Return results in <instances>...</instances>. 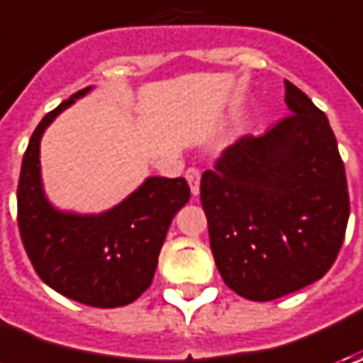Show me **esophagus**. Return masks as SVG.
Segmentation results:
<instances>
[{"label":"esophagus","mask_w":363,"mask_h":363,"mask_svg":"<svg viewBox=\"0 0 363 363\" xmlns=\"http://www.w3.org/2000/svg\"><path fill=\"white\" fill-rule=\"evenodd\" d=\"M200 169H196V167H189L188 172H186V179H188L189 189H191V196H198L200 194Z\"/></svg>","instance_id":"34e87169"}]
</instances>
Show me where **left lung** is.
<instances>
[{
	"instance_id": "left-lung-1",
	"label": "left lung",
	"mask_w": 363,
	"mask_h": 363,
	"mask_svg": "<svg viewBox=\"0 0 363 363\" xmlns=\"http://www.w3.org/2000/svg\"><path fill=\"white\" fill-rule=\"evenodd\" d=\"M291 115L224 149L202 175L200 198L224 283L272 301L319 281L335 262L350 194L328 117L285 80Z\"/></svg>"
}]
</instances>
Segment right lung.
Wrapping results in <instances>:
<instances>
[{
    "mask_svg": "<svg viewBox=\"0 0 363 363\" xmlns=\"http://www.w3.org/2000/svg\"><path fill=\"white\" fill-rule=\"evenodd\" d=\"M91 86L50 111L23 153L18 226L38 277L68 299L111 309L129 305L151 285L169 224L189 200L184 177H147L103 214L62 212L48 202L40 175V139L52 121Z\"/></svg>",
    "mask_w": 363,
    "mask_h": 363,
    "instance_id": "1",
    "label": "right lung"
}]
</instances>
